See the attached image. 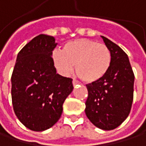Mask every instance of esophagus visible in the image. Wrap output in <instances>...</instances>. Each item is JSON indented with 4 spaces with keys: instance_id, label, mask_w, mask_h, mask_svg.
Listing matches in <instances>:
<instances>
[{
    "instance_id": "obj_1",
    "label": "esophagus",
    "mask_w": 146,
    "mask_h": 146,
    "mask_svg": "<svg viewBox=\"0 0 146 146\" xmlns=\"http://www.w3.org/2000/svg\"><path fill=\"white\" fill-rule=\"evenodd\" d=\"M78 84H79V82H78V80H76V79H73V86H76V85H78Z\"/></svg>"
}]
</instances>
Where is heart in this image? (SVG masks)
Masks as SVG:
<instances>
[{
	"mask_svg": "<svg viewBox=\"0 0 146 146\" xmlns=\"http://www.w3.org/2000/svg\"><path fill=\"white\" fill-rule=\"evenodd\" d=\"M55 68L64 76L70 75L75 65L76 73L86 83H96L106 76L111 53L105 44L88 39H78L63 45L62 51L52 52Z\"/></svg>",
	"mask_w": 146,
	"mask_h": 146,
	"instance_id": "heart-1",
	"label": "heart"
}]
</instances>
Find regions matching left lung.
<instances>
[{
  "mask_svg": "<svg viewBox=\"0 0 146 146\" xmlns=\"http://www.w3.org/2000/svg\"><path fill=\"white\" fill-rule=\"evenodd\" d=\"M111 53V63L102 80L86 85L85 114L103 130L117 128L129 116L133 99L134 74L128 55L115 43L102 36Z\"/></svg>",
  "mask_w": 146,
  "mask_h": 146,
  "instance_id": "1",
  "label": "left lung"
}]
</instances>
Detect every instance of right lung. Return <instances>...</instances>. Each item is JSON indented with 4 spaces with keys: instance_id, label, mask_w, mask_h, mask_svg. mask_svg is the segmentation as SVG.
<instances>
[{
    "instance_id": "1",
    "label": "right lung",
    "mask_w": 146,
    "mask_h": 146,
    "mask_svg": "<svg viewBox=\"0 0 146 146\" xmlns=\"http://www.w3.org/2000/svg\"><path fill=\"white\" fill-rule=\"evenodd\" d=\"M53 36L40 35L17 54L12 75V102L19 121L33 131L51 128L61 117L62 105L73 91V79L56 73Z\"/></svg>"
}]
</instances>
